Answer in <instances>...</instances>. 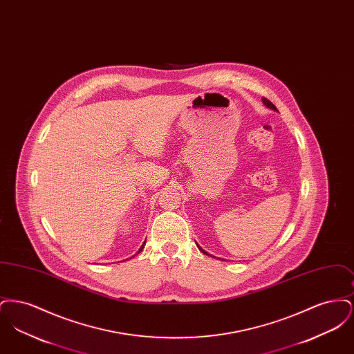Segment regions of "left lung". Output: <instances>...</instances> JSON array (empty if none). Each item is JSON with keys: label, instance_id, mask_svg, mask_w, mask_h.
<instances>
[{"label": "left lung", "instance_id": "left-lung-1", "mask_svg": "<svg viewBox=\"0 0 354 354\" xmlns=\"http://www.w3.org/2000/svg\"><path fill=\"white\" fill-rule=\"evenodd\" d=\"M263 103H264V104H266V106H267V107H270V110H274V111H277V109H276V106H274V104H273V103H272V102L268 101V100H267V98H263ZM196 245H198V244H196ZM198 248H199V250H201V251H202L203 253H205V254H208V253L205 252V251H204V250H202V247H199V245H198Z\"/></svg>", "mask_w": 354, "mask_h": 354}]
</instances>
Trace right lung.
Masks as SVG:
<instances>
[{
  "mask_svg": "<svg viewBox=\"0 0 354 354\" xmlns=\"http://www.w3.org/2000/svg\"><path fill=\"white\" fill-rule=\"evenodd\" d=\"M145 244H146V241H145V243H143V244H142V247H140V248H139V251H138V253L140 252V251H142V250H143V247H145ZM133 257H134V256H133Z\"/></svg>",
  "mask_w": 354,
  "mask_h": 354,
  "instance_id": "add662e5",
  "label": "right lung"
}]
</instances>
